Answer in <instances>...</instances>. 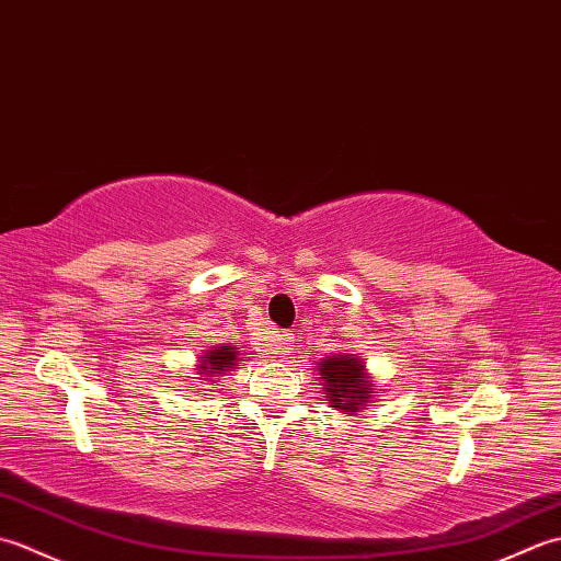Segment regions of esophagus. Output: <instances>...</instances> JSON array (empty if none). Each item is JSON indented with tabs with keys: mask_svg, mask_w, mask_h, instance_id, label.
<instances>
[{
	"mask_svg": "<svg viewBox=\"0 0 561 561\" xmlns=\"http://www.w3.org/2000/svg\"><path fill=\"white\" fill-rule=\"evenodd\" d=\"M291 347H294V337L289 335V332H282V335H277V350L282 354H287Z\"/></svg>",
	"mask_w": 561,
	"mask_h": 561,
	"instance_id": "obj_1",
	"label": "esophagus"
}]
</instances>
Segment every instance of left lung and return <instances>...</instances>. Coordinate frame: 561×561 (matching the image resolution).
<instances>
[{
  "label": "left lung",
  "instance_id": "1",
  "mask_svg": "<svg viewBox=\"0 0 561 561\" xmlns=\"http://www.w3.org/2000/svg\"><path fill=\"white\" fill-rule=\"evenodd\" d=\"M320 378H323V392L330 408L340 410L342 414H354L366 410L368 402L374 400L376 380L366 368V362L356 354H332L320 359L318 364Z\"/></svg>",
  "mask_w": 561,
  "mask_h": 561
}]
</instances>
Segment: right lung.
Segmentation results:
<instances>
[{"instance_id":"add662e5","label":"right lung","mask_w":561,"mask_h":561,"mask_svg":"<svg viewBox=\"0 0 561 561\" xmlns=\"http://www.w3.org/2000/svg\"><path fill=\"white\" fill-rule=\"evenodd\" d=\"M238 347H209L207 352H202V356H197V364H195V374L197 380L195 383H205V386H214L221 376H226L229 371L238 366ZM190 383V386H195ZM205 390V388H199Z\"/></svg>"}]
</instances>
